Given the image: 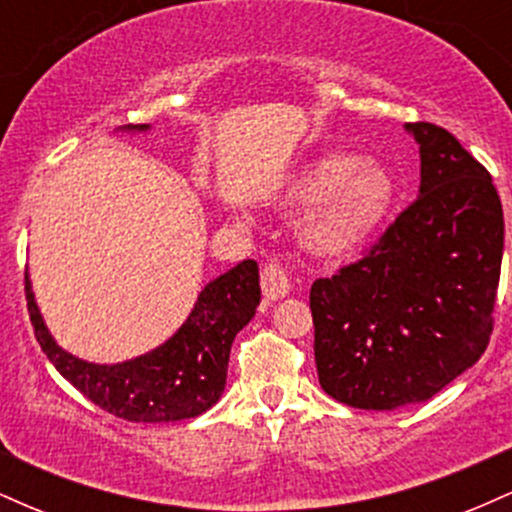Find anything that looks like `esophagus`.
<instances>
[{
  "instance_id": "34e87169",
  "label": "esophagus",
  "mask_w": 512,
  "mask_h": 512,
  "mask_svg": "<svg viewBox=\"0 0 512 512\" xmlns=\"http://www.w3.org/2000/svg\"><path fill=\"white\" fill-rule=\"evenodd\" d=\"M291 291L289 276L279 262H267L262 269V293L269 301H279Z\"/></svg>"
}]
</instances>
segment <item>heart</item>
<instances>
[{"mask_svg": "<svg viewBox=\"0 0 512 512\" xmlns=\"http://www.w3.org/2000/svg\"><path fill=\"white\" fill-rule=\"evenodd\" d=\"M395 199L390 173L370 158L327 154L293 175L284 192L291 211H305L303 243L322 257L361 250L380 231Z\"/></svg>", "mask_w": 512, "mask_h": 512, "instance_id": "heart-1", "label": "heart"}]
</instances>
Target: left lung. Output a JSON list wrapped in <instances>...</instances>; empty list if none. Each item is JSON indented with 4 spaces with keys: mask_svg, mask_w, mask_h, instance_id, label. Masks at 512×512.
<instances>
[{
    "mask_svg": "<svg viewBox=\"0 0 512 512\" xmlns=\"http://www.w3.org/2000/svg\"><path fill=\"white\" fill-rule=\"evenodd\" d=\"M421 156L419 197L363 260L310 289L322 390L356 409L431 399L489 346L503 207L489 170L448 129L404 125Z\"/></svg>",
    "mask_w": 512,
    "mask_h": 512,
    "instance_id": "8db88e82",
    "label": "left lung"
}]
</instances>
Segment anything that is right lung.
I'll return each mask as SVG.
<instances>
[{"mask_svg":"<svg viewBox=\"0 0 512 512\" xmlns=\"http://www.w3.org/2000/svg\"><path fill=\"white\" fill-rule=\"evenodd\" d=\"M122 129L146 132L149 125ZM26 301L40 349L81 395L120 419L168 424L195 419L219 402L233 339L260 305V269L255 260H243L216 276L204 286L192 313L168 342L149 354L110 366L76 358L55 342L35 303L28 272Z\"/></svg>","mask_w":512,"mask_h":512,"instance_id":"add662e5","label":"right lung"}]
</instances>
